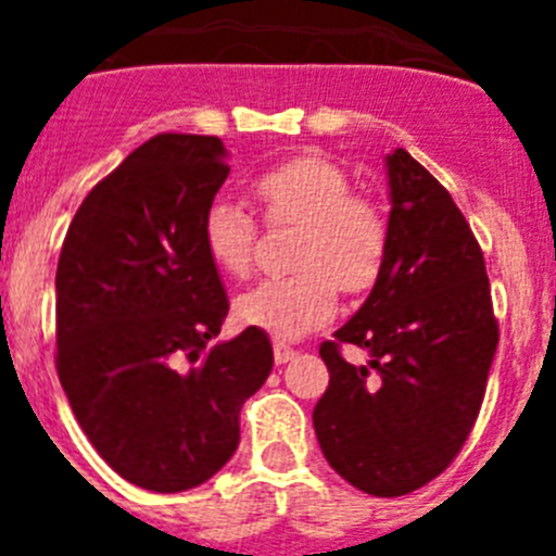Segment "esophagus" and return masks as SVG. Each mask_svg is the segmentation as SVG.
<instances>
[{"instance_id": "1", "label": "esophagus", "mask_w": 556, "mask_h": 556, "mask_svg": "<svg viewBox=\"0 0 556 556\" xmlns=\"http://www.w3.org/2000/svg\"><path fill=\"white\" fill-rule=\"evenodd\" d=\"M273 356H275V365H287V362H292V358L298 356V351L289 345H283V342H275Z\"/></svg>"}]
</instances>
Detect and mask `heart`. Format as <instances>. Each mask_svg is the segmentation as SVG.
Masks as SVG:
<instances>
[{"mask_svg":"<svg viewBox=\"0 0 556 556\" xmlns=\"http://www.w3.org/2000/svg\"><path fill=\"white\" fill-rule=\"evenodd\" d=\"M351 180L317 155L289 159L253 180L269 225H298L292 278H269L236 298V320L275 339H298L333 320L339 289L362 294L387 262L384 214L351 194ZM203 244L214 267L233 278L253 269L255 225L242 205L211 203L203 217Z\"/></svg>","mask_w":556,"mask_h":556,"instance_id":"obj_1","label":"heart"}]
</instances>
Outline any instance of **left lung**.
<instances>
[{
  "label": "left lung",
  "mask_w": 556,
  "mask_h": 556,
  "mask_svg": "<svg viewBox=\"0 0 556 556\" xmlns=\"http://www.w3.org/2000/svg\"><path fill=\"white\" fill-rule=\"evenodd\" d=\"M390 244L376 287L320 345L328 390L314 431L362 493L395 498L448 468L479 417L498 345L484 255L445 186L409 152L387 155ZM342 344L371 353L341 358Z\"/></svg>",
  "instance_id": "left-lung-1"
}]
</instances>
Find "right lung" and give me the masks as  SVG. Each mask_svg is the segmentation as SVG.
<instances>
[{"instance_id": "obj_1", "label": "right lung", "mask_w": 556, "mask_h": 556, "mask_svg": "<svg viewBox=\"0 0 556 556\" xmlns=\"http://www.w3.org/2000/svg\"><path fill=\"white\" fill-rule=\"evenodd\" d=\"M225 155L217 136H152L88 191L58 258L63 392L102 459L152 493L223 468L242 404L273 370L262 328L208 345L228 317L203 244Z\"/></svg>"}]
</instances>
